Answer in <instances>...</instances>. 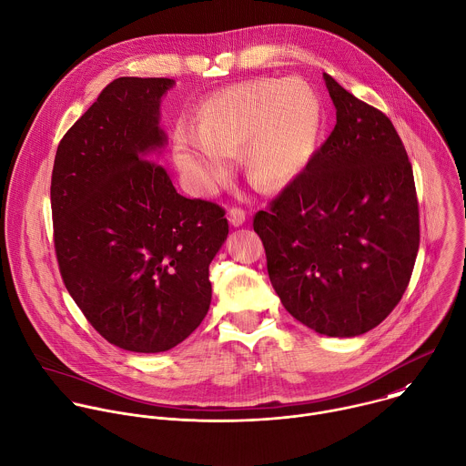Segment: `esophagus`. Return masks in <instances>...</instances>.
I'll list each match as a JSON object with an SVG mask.
<instances>
[{
  "mask_svg": "<svg viewBox=\"0 0 466 466\" xmlns=\"http://www.w3.org/2000/svg\"><path fill=\"white\" fill-rule=\"evenodd\" d=\"M245 219H247V212H245L243 208H239V207H232V208L228 210V221H230V225H234V227H241V225L245 223Z\"/></svg>",
  "mask_w": 466,
  "mask_h": 466,
  "instance_id": "obj_1",
  "label": "esophagus"
}]
</instances>
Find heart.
I'll list each match as a JSON object with an SVG mask.
<instances>
[{
  "mask_svg": "<svg viewBox=\"0 0 466 466\" xmlns=\"http://www.w3.org/2000/svg\"><path fill=\"white\" fill-rule=\"evenodd\" d=\"M324 124L317 89L301 78L259 76L207 96L196 129L174 135L176 163L199 194H214L239 149L247 177L265 192L289 185L311 161Z\"/></svg>",
  "mask_w": 466,
  "mask_h": 466,
  "instance_id": "b5f03b06",
  "label": "heart"
}]
</instances>
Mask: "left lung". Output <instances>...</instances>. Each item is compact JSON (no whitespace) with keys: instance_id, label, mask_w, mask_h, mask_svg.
<instances>
[{"instance_id":"8db88e82","label":"left lung","mask_w":466,"mask_h":466,"mask_svg":"<svg viewBox=\"0 0 466 466\" xmlns=\"http://www.w3.org/2000/svg\"><path fill=\"white\" fill-rule=\"evenodd\" d=\"M324 80L335 129L252 227L287 311L346 339L377 328L400 301L419 250V203L391 120L333 76Z\"/></svg>"}]
</instances>
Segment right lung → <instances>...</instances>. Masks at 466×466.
Returning <instances> with one entry per match:
<instances>
[{
	"instance_id": "add662e5",
	"label": "right lung",
	"mask_w": 466,
	"mask_h": 466,
	"mask_svg": "<svg viewBox=\"0 0 466 466\" xmlns=\"http://www.w3.org/2000/svg\"><path fill=\"white\" fill-rule=\"evenodd\" d=\"M172 78L122 76L58 144L51 210L58 268L95 331L133 353H161L208 313V267L228 234L225 208L187 199L155 149Z\"/></svg>"
}]
</instances>
